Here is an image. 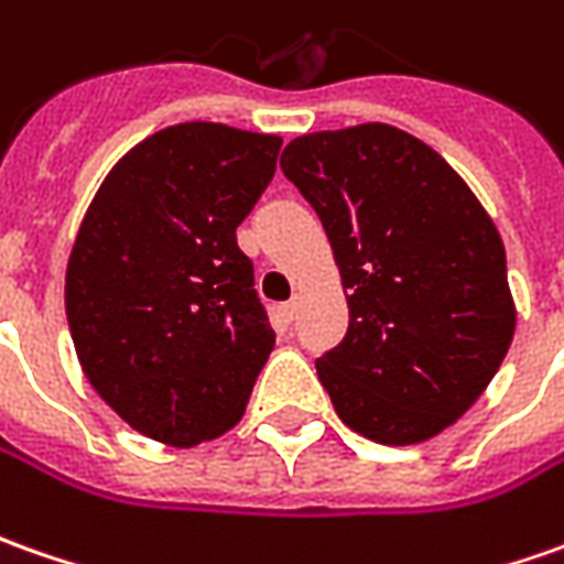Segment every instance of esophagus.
Here are the masks:
<instances>
[{
  "label": "esophagus",
  "mask_w": 564,
  "mask_h": 564,
  "mask_svg": "<svg viewBox=\"0 0 564 564\" xmlns=\"http://www.w3.org/2000/svg\"><path fill=\"white\" fill-rule=\"evenodd\" d=\"M296 312H299L296 299H290V302H283V305H281V317L286 321V324H290V321L296 317Z\"/></svg>",
  "instance_id": "1"
}]
</instances>
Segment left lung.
Here are the masks:
<instances>
[{"label":"left lung","instance_id":"1","mask_svg":"<svg viewBox=\"0 0 564 564\" xmlns=\"http://www.w3.org/2000/svg\"><path fill=\"white\" fill-rule=\"evenodd\" d=\"M283 175L312 203L348 290V330L314 367L348 429L438 435L507 358V252L457 172L386 122L293 138Z\"/></svg>","mask_w":564,"mask_h":564}]
</instances>
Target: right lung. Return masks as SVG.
Returning a JSON list of instances; mask_svg holds the SVG:
<instances>
[{
    "mask_svg": "<svg viewBox=\"0 0 564 564\" xmlns=\"http://www.w3.org/2000/svg\"><path fill=\"white\" fill-rule=\"evenodd\" d=\"M281 138L182 122L144 138L98 187L67 265V324L95 392L172 447L216 438L274 348L237 247Z\"/></svg>",
    "mask_w": 564,
    "mask_h": 564,
    "instance_id": "obj_1",
    "label": "right lung"
}]
</instances>
